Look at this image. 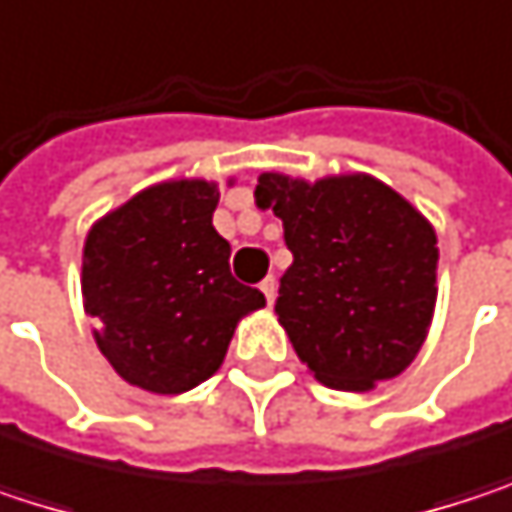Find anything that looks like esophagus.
Listing matches in <instances>:
<instances>
[{
    "label": "esophagus",
    "instance_id": "obj_1",
    "mask_svg": "<svg viewBox=\"0 0 512 512\" xmlns=\"http://www.w3.org/2000/svg\"><path fill=\"white\" fill-rule=\"evenodd\" d=\"M275 287H278V284H275V278H272V275H266V278L260 281V293L266 296V302H269V305H272V299H275Z\"/></svg>",
    "mask_w": 512,
    "mask_h": 512
}]
</instances>
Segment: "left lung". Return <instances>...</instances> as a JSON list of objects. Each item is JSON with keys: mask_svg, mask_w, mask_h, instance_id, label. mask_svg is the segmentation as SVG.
Here are the masks:
<instances>
[{"mask_svg": "<svg viewBox=\"0 0 512 512\" xmlns=\"http://www.w3.org/2000/svg\"><path fill=\"white\" fill-rule=\"evenodd\" d=\"M257 207L284 222L293 263L275 314L320 382L370 391L418 356L436 308V234L385 183L260 174Z\"/></svg>", "mask_w": 512, "mask_h": 512, "instance_id": "left-lung-1", "label": "left lung"}]
</instances>
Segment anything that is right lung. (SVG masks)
<instances>
[{
  "mask_svg": "<svg viewBox=\"0 0 512 512\" xmlns=\"http://www.w3.org/2000/svg\"><path fill=\"white\" fill-rule=\"evenodd\" d=\"M216 183H159L100 219L82 252L85 311L100 353L130 385L180 394L210 379L237 320L266 305L231 275V243L213 228Z\"/></svg>",
  "mask_w": 512,
  "mask_h": 512,
  "instance_id": "right-lung-1",
  "label": "right lung"
}]
</instances>
